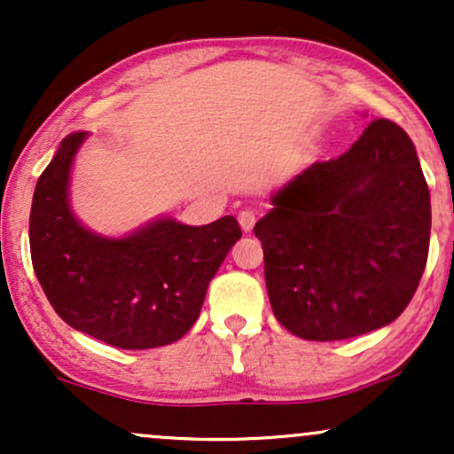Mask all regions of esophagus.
I'll return each mask as SVG.
<instances>
[{
    "mask_svg": "<svg viewBox=\"0 0 454 454\" xmlns=\"http://www.w3.org/2000/svg\"><path fill=\"white\" fill-rule=\"evenodd\" d=\"M254 223H256V213L254 211H241L239 213V226L243 232H252Z\"/></svg>",
    "mask_w": 454,
    "mask_h": 454,
    "instance_id": "34e87169",
    "label": "esophagus"
}]
</instances>
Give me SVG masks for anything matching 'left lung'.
<instances>
[{"label": "left lung", "instance_id": "8db88e82", "mask_svg": "<svg viewBox=\"0 0 454 454\" xmlns=\"http://www.w3.org/2000/svg\"><path fill=\"white\" fill-rule=\"evenodd\" d=\"M254 232L273 314L301 340L337 341L397 320L423 278L431 200L414 143L376 119L350 151L270 198Z\"/></svg>", "mask_w": 454, "mask_h": 454}]
</instances>
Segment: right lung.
I'll use <instances>...</instances> for the list:
<instances>
[{
  "instance_id": "add662e5",
  "label": "right lung",
  "mask_w": 454,
  "mask_h": 454,
  "mask_svg": "<svg viewBox=\"0 0 454 454\" xmlns=\"http://www.w3.org/2000/svg\"><path fill=\"white\" fill-rule=\"evenodd\" d=\"M90 137L72 132L35 184L29 247L35 278L57 316L123 350L168 346L200 316L207 288L241 239L232 215L185 226L158 217L126 237H102L76 220L70 173Z\"/></svg>"
}]
</instances>
